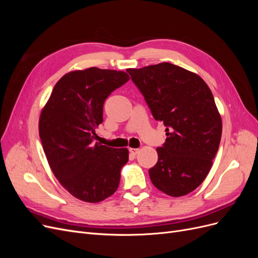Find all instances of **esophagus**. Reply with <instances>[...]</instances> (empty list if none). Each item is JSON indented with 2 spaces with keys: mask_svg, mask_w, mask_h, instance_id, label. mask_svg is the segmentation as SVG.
<instances>
[{
  "mask_svg": "<svg viewBox=\"0 0 258 258\" xmlns=\"http://www.w3.org/2000/svg\"><path fill=\"white\" fill-rule=\"evenodd\" d=\"M139 148H129V152H130V154H132V155H137L138 153H139Z\"/></svg>",
  "mask_w": 258,
  "mask_h": 258,
  "instance_id": "1",
  "label": "esophagus"
}]
</instances>
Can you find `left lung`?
Returning <instances> with one entry per match:
<instances>
[{
    "instance_id": "left-lung-1",
    "label": "left lung",
    "mask_w": 258,
    "mask_h": 258,
    "mask_svg": "<svg viewBox=\"0 0 258 258\" xmlns=\"http://www.w3.org/2000/svg\"><path fill=\"white\" fill-rule=\"evenodd\" d=\"M127 72L166 126L151 181L169 196H185L205 181L220 146L222 118L212 92L199 75L169 62Z\"/></svg>"
}]
</instances>
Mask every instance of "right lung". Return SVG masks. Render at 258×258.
I'll return each mask as SVG.
<instances>
[{"instance_id": "obj_1", "label": "right lung", "mask_w": 258, "mask_h": 258, "mask_svg": "<svg viewBox=\"0 0 258 258\" xmlns=\"http://www.w3.org/2000/svg\"><path fill=\"white\" fill-rule=\"evenodd\" d=\"M122 71L89 68L62 76L54 85L38 122L43 150L59 183L75 198L100 202L118 188L127 148H113L96 140L103 121V104L126 84Z\"/></svg>"}]
</instances>
